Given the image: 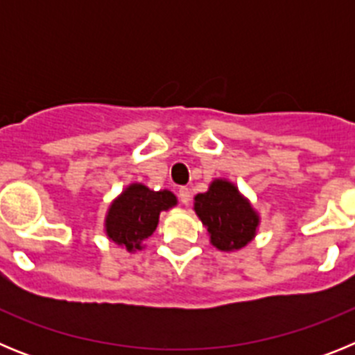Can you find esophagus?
I'll use <instances>...</instances> for the list:
<instances>
[{
  "instance_id": "34e87169",
  "label": "esophagus",
  "mask_w": 355,
  "mask_h": 355,
  "mask_svg": "<svg viewBox=\"0 0 355 355\" xmlns=\"http://www.w3.org/2000/svg\"><path fill=\"white\" fill-rule=\"evenodd\" d=\"M190 199H192V192H190V188L181 187L180 188V200H181V202H183V205H188V202H190Z\"/></svg>"
}]
</instances>
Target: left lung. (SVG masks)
<instances>
[{
	"label": "left lung",
	"mask_w": 355,
	"mask_h": 355,
	"mask_svg": "<svg viewBox=\"0 0 355 355\" xmlns=\"http://www.w3.org/2000/svg\"><path fill=\"white\" fill-rule=\"evenodd\" d=\"M193 208L208 229L216 249L238 250L245 247L256 234L258 213L229 181H213L208 192L197 193Z\"/></svg>",
	"instance_id": "left-lung-1"
}]
</instances>
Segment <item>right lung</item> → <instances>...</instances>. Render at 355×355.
<instances>
[{"label":"right lung","mask_w":355,"mask_h":355,"mask_svg":"<svg viewBox=\"0 0 355 355\" xmlns=\"http://www.w3.org/2000/svg\"><path fill=\"white\" fill-rule=\"evenodd\" d=\"M175 202V196L168 190L153 192L144 184H130L110 206L106 234L130 252L142 249V241L155 233L159 211L172 208Z\"/></svg>","instance_id":"add662e5"}]
</instances>
